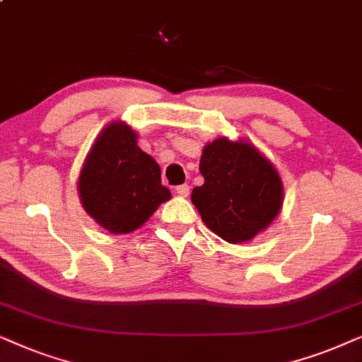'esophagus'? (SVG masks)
<instances>
[{
  "mask_svg": "<svg viewBox=\"0 0 362 362\" xmlns=\"http://www.w3.org/2000/svg\"><path fill=\"white\" fill-rule=\"evenodd\" d=\"M175 192H177V195H180V197H189L190 187L189 185H178Z\"/></svg>",
  "mask_w": 362,
  "mask_h": 362,
  "instance_id": "obj_1",
  "label": "esophagus"
}]
</instances>
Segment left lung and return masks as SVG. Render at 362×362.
<instances>
[{"label":"left lung","instance_id":"1","mask_svg":"<svg viewBox=\"0 0 362 362\" xmlns=\"http://www.w3.org/2000/svg\"><path fill=\"white\" fill-rule=\"evenodd\" d=\"M205 182L192 190L204 223L228 243L267 230L283 205V184L273 163L247 141L220 137L200 157Z\"/></svg>","mask_w":362,"mask_h":362}]
</instances>
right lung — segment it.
<instances>
[{
	"instance_id": "1",
	"label": "right lung",
	"mask_w": 362,
	"mask_h": 362,
	"mask_svg": "<svg viewBox=\"0 0 362 362\" xmlns=\"http://www.w3.org/2000/svg\"><path fill=\"white\" fill-rule=\"evenodd\" d=\"M81 204L110 233L137 230L170 190L162 185L160 167L137 146V132L122 120L104 127L81 168Z\"/></svg>"
}]
</instances>
